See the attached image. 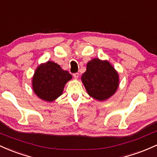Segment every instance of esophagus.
<instances>
[{
	"label": "esophagus",
	"mask_w": 157,
	"mask_h": 157,
	"mask_svg": "<svg viewBox=\"0 0 157 157\" xmlns=\"http://www.w3.org/2000/svg\"><path fill=\"white\" fill-rule=\"evenodd\" d=\"M78 75H79V74H78V73H73V77H74V78H75V79H77V78H78Z\"/></svg>",
	"instance_id": "1"
}]
</instances>
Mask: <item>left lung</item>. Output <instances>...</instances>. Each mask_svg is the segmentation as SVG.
<instances>
[{
	"label": "left lung",
	"mask_w": 157,
	"mask_h": 157,
	"mask_svg": "<svg viewBox=\"0 0 157 157\" xmlns=\"http://www.w3.org/2000/svg\"><path fill=\"white\" fill-rule=\"evenodd\" d=\"M82 81L88 94L98 101L106 100L114 94L119 86V75L107 61L94 59L87 63Z\"/></svg>",
	"instance_id": "8db88e82"
}]
</instances>
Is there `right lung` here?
<instances>
[{
	"mask_svg": "<svg viewBox=\"0 0 157 157\" xmlns=\"http://www.w3.org/2000/svg\"><path fill=\"white\" fill-rule=\"evenodd\" d=\"M71 78V74L59 64L47 61L36 70L33 78V90L41 99L52 101L62 94L65 84Z\"/></svg>",
	"mask_w": 157,
	"mask_h": 157,
	"instance_id": "1",
	"label": "right lung"
}]
</instances>
